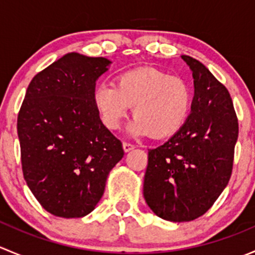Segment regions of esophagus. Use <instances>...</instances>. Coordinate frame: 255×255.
<instances>
[{"label": "esophagus", "instance_id": "obj_1", "mask_svg": "<svg viewBox=\"0 0 255 255\" xmlns=\"http://www.w3.org/2000/svg\"><path fill=\"white\" fill-rule=\"evenodd\" d=\"M122 146H123V150H125V153H128V151H130L134 149V145H133V144L126 143V142L122 144Z\"/></svg>", "mask_w": 255, "mask_h": 255}]
</instances>
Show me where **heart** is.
Listing matches in <instances>:
<instances>
[{
    "mask_svg": "<svg viewBox=\"0 0 255 255\" xmlns=\"http://www.w3.org/2000/svg\"><path fill=\"white\" fill-rule=\"evenodd\" d=\"M92 102L107 129H117L133 106L135 117L128 126V132L135 137L150 134L153 139H165L186 123L192 92L181 78L142 66L118 74L115 85H97Z\"/></svg>",
    "mask_w": 255,
    "mask_h": 255,
    "instance_id": "1",
    "label": "heart"
}]
</instances>
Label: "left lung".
<instances>
[{
  "instance_id": "obj_1",
  "label": "left lung",
  "mask_w": 255,
  "mask_h": 255,
  "mask_svg": "<svg viewBox=\"0 0 255 255\" xmlns=\"http://www.w3.org/2000/svg\"><path fill=\"white\" fill-rule=\"evenodd\" d=\"M194 79L191 112L168 142L148 151L143 195L158 217L189 222L215 204L230 181L238 121L228 90L196 59L181 55Z\"/></svg>"
}]
</instances>
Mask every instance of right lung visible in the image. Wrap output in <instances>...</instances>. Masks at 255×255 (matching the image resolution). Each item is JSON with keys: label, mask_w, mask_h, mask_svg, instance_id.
Wrapping results in <instances>:
<instances>
[{"label": "right lung", "mask_w": 255, "mask_h": 255, "mask_svg": "<svg viewBox=\"0 0 255 255\" xmlns=\"http://www.w3.org/2000/svg\"><path fill=\"white\" fill-rule=\"evenodd\" d=\"M111 64L68 53L38 73L25 92L17 121L23 175L38 202L58 217L92 212L125 154L92 102Z\"/></svg>", "instance_id": "obj_1"}]
</instances>
